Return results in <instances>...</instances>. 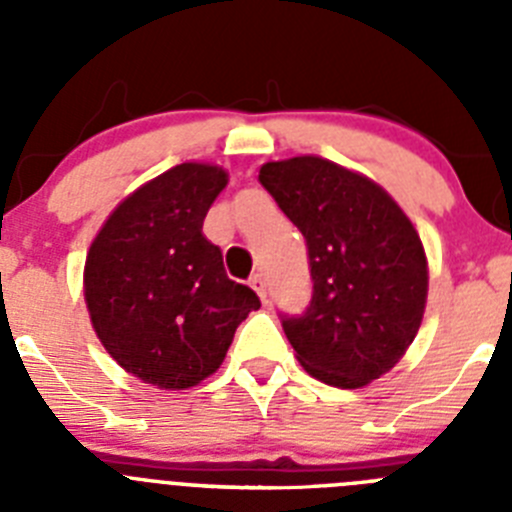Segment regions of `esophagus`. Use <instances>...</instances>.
Wrapping results in <instances>:
<instances>
[{"label": "esophagus", "instance_id": "obj_1", "mask_svg": "<svg viewBox=\"0 0 512 512\" xmlns=\"http://www.w3.org/2000/svg\"><path fill=\"white\" fill-rule=\"evenodd\" d=\"M251 287L256 289V295H259L261 300L266 302V297H269V292H266V279L261 277V274H253V277H251Z\"/></svg>", "mask_w": 512, "mask_h": 512}]
</instances>
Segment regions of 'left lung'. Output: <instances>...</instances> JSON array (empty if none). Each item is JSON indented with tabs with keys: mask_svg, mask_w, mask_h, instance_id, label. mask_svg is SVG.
Segmentation results:
<instances>
[{
	"mask_svg": "<svg viewBox=\"0 0 512 512\" xmlns=\"http://www.w3.org/2000/svg\"><path fill=\"white\" fill-rule=\"evenodd\" d=\"M259 182L305 235L312 295L279 315L297 359L315 379L364 387L402 359L428 295L425 251L390 194L318 156L271 161Z\"/></svg>",
	"mask_w": 512,
	"mask_h": 512,
	"instance_id": "1",
	"label": "left lung"
}]
</instances>
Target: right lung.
Returning a JSON list of instances; mask_svg holds the SVG:
<instances>
[{
  "mask_svg": "<svg viewBox=\"0 0 512 512\" xmlns=\"http://www.w3.org/2000/svg\"><path fill=\"white\" fill-rule=\"evenodd\" d=\"M225 184L217 166H174L117 205L89 248L84 295L99 341L125 372L161 390L210 377L235 328L261 307L202 235Z\"/></svg>",
  "mask_w": 512,
  "mask_h": 512,
  "instance_id": "add662e5",
  "label": "right lung"
}]
</instances>
